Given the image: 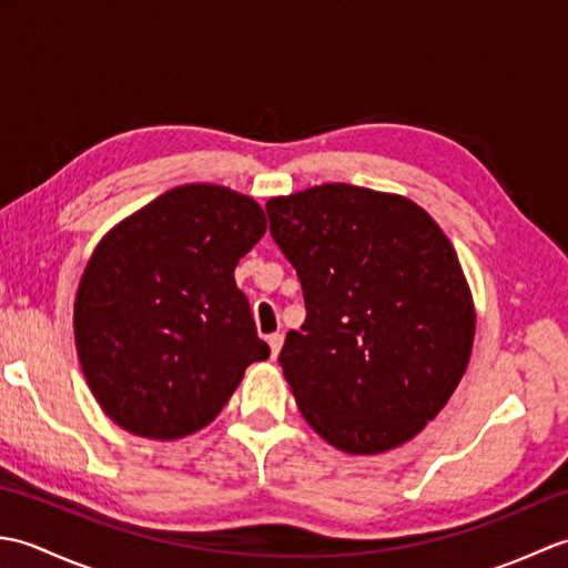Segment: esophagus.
Listing matches in <instances>:
<instances>
[{
  "label": "esophagus",
  "mask_w": 568,
  "mask_h": 568,
  "mask_svg": "<svg viewBox=\"0 0 568 568\" xmlns=\"http://www.w3.org/2000/svg\"><path fill=\"white\" fill-rule=\"evenodd\" d=\"M268 346H271V356L275 358L281 354V346H283V334H271L268 336Z\"/></svg>",
  "instance_id": "34e87169"
}]
</instances>
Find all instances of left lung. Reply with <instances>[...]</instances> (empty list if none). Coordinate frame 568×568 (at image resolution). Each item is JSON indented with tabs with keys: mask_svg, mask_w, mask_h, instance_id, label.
Here are the masks:
<instances>
[{
	"mask_svg": "<svg viewBox=\"0 0 568 568\" xmlns=\"http://www.w3.org/2000/svg\"><path fill=\"white\" fill-rule=\"evenodd\" d=\"M303 283L307 320L285 336L300 413L346 454L409 442L449 403L476 336L452 241L417 202L344 183L265 204Z\"/></svg>",
	"mask_w": 568,
	"mask_h": 568,
	"instance_id": "left-lung-1",
	"label": "left lung"
}]
</instances>
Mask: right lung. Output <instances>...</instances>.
Wrapping results in <instances>:
<instances>
[{
    "label": "right lung",
    "mask_w": 568,
    "mask_h": 568,
    "mask_svg": "<svg viewBox=\"0 0 568 568\" xmlns=\"http://www.w3.org/2000/svg\"><path fill=\"white\" fill-rule=\"evenodd\" d=\"M265 234L261 204L224 185L163 192L106 232L84 265L72 329L94 400L146 439H183L222 413L256 336L239 258Z\"/></svg>",
    "instance_id": "add662e5"
}]
</instances>
